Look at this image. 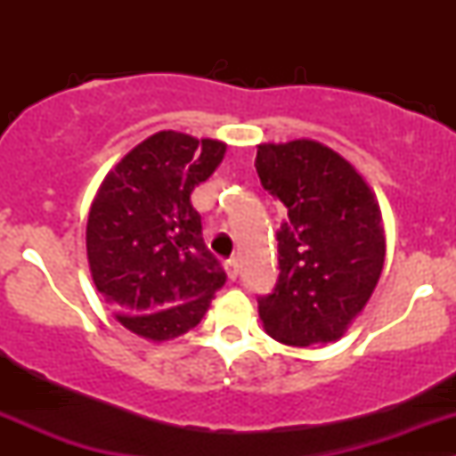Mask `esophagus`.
Masks as SVG:
<instances>
[{
    "instance_id": "1",
    "label": "esophagus",
    "mask_w": 456,
    "mask_h": 456,
    "mask_svg": "<svg viewBox=\"0 0 456 456\" xmlns=\"http://www.w3.org/2000/svg\"><path fill=\"white\" fill-rule=\"evenodd\" d=\"M223 266H224V271H227V278H229V280H236L238 273H240V265H238L236 257H232V260H227Z\"/></svg>"
}]
</instances>
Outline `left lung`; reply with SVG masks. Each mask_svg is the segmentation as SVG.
Masks as SVG:
<instances>
[{
    "mask_svg": "<svg viewBox=\"0 0 456 456\" xmlns=\"http://www.w3.org/2000/svg\"><path fill=\"white\" fill-rule=\"evenodd\" d=\"M262 187L287 207L280 275L257 300L266 333L289 346L342 338L370 300L386 257L379 202L360 172L324 142H260Z\"/></svg>",
    "mask_w": 456,
    "mask_h": 456,
    "instance_id": "8db88e82",
    "label": "left lung"
}]
</instances>
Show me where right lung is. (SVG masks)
<instances>
[{
	"label": "right lung",
	"mask_w": 456,
	"mask_h": 456,
	"mask_svg": "<svg viewBox=\"0 0 456 456\" xmlns=\"http://www.w3.org/2000/svg\"><path fill=\"white\" fill-rule=\"evenodd\" d=\"M224 151L223 141L156 132L110 169L92 200L86 249L94 287L117 322L147 342L194 329L227 280L190 200Z\"/></svg>",
	"instance_id": "right-lung-1"
}]
</instances>
